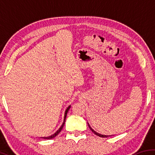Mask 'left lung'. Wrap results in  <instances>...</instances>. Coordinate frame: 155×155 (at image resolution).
<instances>
[{"label": "left lung", "instance_id": "1", "mask_svg": "<svg viewBox=\"0 0 155 155\" xmlns=\"http://www.w3.org/2000/svg\"><path fill=\"white\" fill-rule=\"evenodd\" d=\"M88 126H89V127H90V130L92 131V132L94 133V134H96V135H98V136H99V137H109V136H110V135H101V134H99V133H96L95 130H94L92 128H91V127L90 125H89V124H88Z\"/></svg>", "mask_w": 155, "mask_h": 155}]
</instances>
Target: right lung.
<instances>
[{"label": "right lung", "mask_w": 155, "mask_h": 155, "mask_svg": "<svg viewBox=\"0 0 155 155\" xmlns=\"http://www.w3.org/2000/svg\"><path fill=\"white\" fill-rule=\"evenodd\" d=\"M70 106H69L67 108V109L65 110V115H64V123H63L62 124V125H61V127L59 128V129L57 131V132L55 133H54L53 135H51V136H49V137H41V138H44V139H46V140H51V139H52V138H54V137H55L56 136L59 134V133L61 132V130H62V128H63V127H64V124H65V118H66V116H67V114H68V110L70 109Z\"/></svg>", "instance_id": "add662e5"}]
</instances>
